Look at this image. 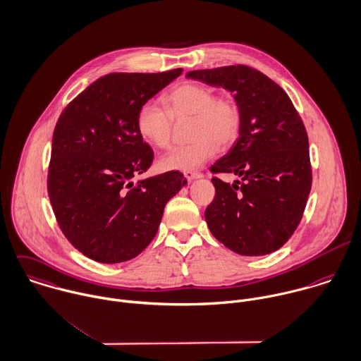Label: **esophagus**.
I'll list each match as a JSON object with an SVG mask.
<instances>
[{
    "label": "esophagus",
    "instance_id": "1",
    "mask_svg": "<svg viewBox=\"0 0 361 361\" xmlns=\"http://www.w3.org/2000/svg\"><path fill=\"white\" fill-rule=\"evenodd\" d=\"M183 175L189 179V180H195V179H200L203 175L200 173V172H197V171H185L183 172Z\"/></svg>",
    "mask_w": 361,
    "mask_h": 361
}]
</instances>
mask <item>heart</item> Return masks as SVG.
I'll return each mask as SVG.
<instances>
[{
	"mask_svg": "<svg viewBox=\"0 0 361 361\" xmlns=\"http://www.w3.org/2000/svg\"><path fill=\"white\" fill-rule=\"evenodd\" d=\"M164 106L147 102L137 114L140 135L158 148L171 144L173 121L192 118L190 144L172 148L158 159L162 171H192L200 168L240 135L238 106L228 98H216L213 90L195 82L175 87L164 97Z\"/></svg>",
	"mask_w": 361,
	"mask_h": 361,
	"instance_id": "1",
	"label": "heart"
}]
</instances>
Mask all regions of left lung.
Returning <instances> with one entry per match:
<instances>
[{
	"label": "left lung",
	"instance_id": "left-lung-1",
	"mask_svg": "<svg viewBox=\"0 0 361 361\" xmlns=\"http://www.w3.org/2000/svg\"><path fill=\"white\" fill-rule=\"evenodd\" d=\"M186 78L228 91L240 114V138L212 166L216 197L204 217L210 233L243 256L281 247L301 221L311 190L308 135L288 95L247 66L197 70Z\"/></svg>",
	"mask_w": 361,
	"mask_h": 361
}]
</instances>
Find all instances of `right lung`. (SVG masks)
Here are the masks:
<instances>
[{
    "label": "right lung",
    "instance_id": "1",
    "mask_svg": "<svg viewBox=\"0 0 361 361\" xmlns=\"http://www.w3.org/2000/svg\"><path fill=\"white\" fill-rule=\"evenodd\" d=\"M182 74H108L61 114L51 142L47 190L74 247L99 263H121L154 240L165 204L186 183L178 171L137 180L154 152L137 130L138 109Z\"/></svg>",
    "mask_w": 361,
    "mask_h": 361
}]
</instances>
